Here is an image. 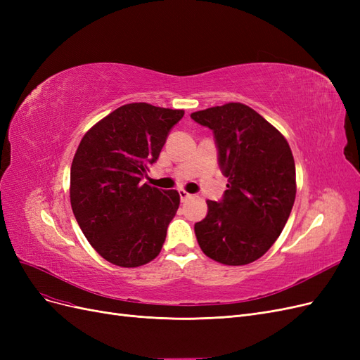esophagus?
<instances>
[{
	"label": "esophagus",
	"instance_id": "34e87169",
	"mask_svg": "<svg viewBox=\"0 0 360 360\" xmlns=\"http://www.w3.org/2000/svg\"><path fill=\"white\" fill-rule=\"evenodd\" d=\"M179 195H180V200H181V201H188L189 198H192V195H191L189 192L184 191V189H180V191H179Z\"/></svg>",
	"mask_w": 360,
	"mask_h": 360
}]
</instances>
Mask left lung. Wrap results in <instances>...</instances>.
<instances>
[{"label": "left lung", "instance_id": "8db88e82", "mask_svg": "<svg viewBox=\"0 0 360 360\" xmlns=\"http://www.w3.org/2000/svg\"><path fill=\"white\" fill-rule=\"evenodd\" d=\"M213 130L219 165L228 177L222 201L195 224L202 252L225 266L263 257L284 230L296 198V165L276 127L252 108L230 102L191 114Z\"/></svg>", "mask_w": 360, "mask_h": 360}]
</instances>
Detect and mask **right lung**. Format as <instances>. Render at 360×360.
<instances>
[{"mask_svg": "<svg viewBox=\"0 0 360 360\" xmlns=\"http://www.w3.org/2000/svg\"><path fill=\"white\" fill-rule=\"evenodd\" d=\"M183 110L127 103L84 135L70 168V204L96 252L120 267L155 259L180 205L177 191L141 183Z\"/></svg>", "mask_w": 360, "mask_h": 360, "instance_id": "add662e5", "label": "right lung"}]
</instances>
